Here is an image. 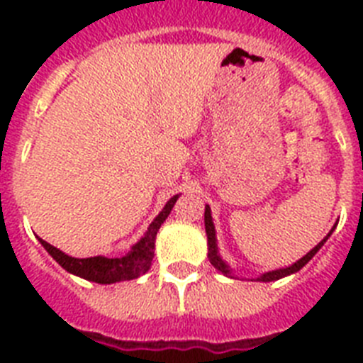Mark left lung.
Segmentation results:
<instances>
[{"label": "left lung", "mask_w": 363, "mask_h": 363, "mask_svg": "<svg viewBox=\"0 0 363 363\" xmlns=\"http://www.w3.org/2000/svg\"><path fill=\"white\" fill-rule=\"evenodd\" d=\"M333 230H335V227H333L331 230H329V234H327L325 238L322 240V242L318 243L316 247H313L309 252H307L303 258H300L298 262H294L293 265H289V267H284V269H277V271H269V272H264L262 277L256 278V281H274V280H280V278H285L289 277V274H294V272L300 271L303 265L309 262L311 258H313L316 252L322 249L323 243L327 242V238L331 236ZM205 233H207V249H209V259L211 264L214 265V269H218V271L221 272V274H225V277H230L233 278V269L227 265V262H223V258L220 256V252H218V243H216V230H214V223H213V216H211V207L209 205H205Z\"/></svg>", "instance_id": "8db88e82"}]
</instances>
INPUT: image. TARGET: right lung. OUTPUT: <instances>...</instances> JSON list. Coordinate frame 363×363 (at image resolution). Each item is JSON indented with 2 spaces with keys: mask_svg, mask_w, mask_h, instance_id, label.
<instances>
[{
  "mask_svg": "<svg viewBox=\"0 0 363 363\" xmlns=\"http://www.w3.org/2000/svg\"><path fill=\"white\" fill-rule=\"evenodd\" d=\"M178 198L179 194H176V196H172L171 200L167 201L162 213L154 218L152 223L147 229V233L142 236V240L134 243L133 249L125 256H121V258H107V256L74 258V256L65 255L63 251H60L54 245L47 243L45 240H38L45 247V251L49 252L67 272L76 274V277L83 278V280L96 281V284H116V281L134 280V278H140L142 274H145L150 269V262L154 258L156 234H158L160 227L167 220V216L171 214L172 207H174Z\"/></svg>",
  "mask_w": 363,
  "mask_h": 363,
  "instance_id": "1",
  "label": "right lung"
}]
</instances>
